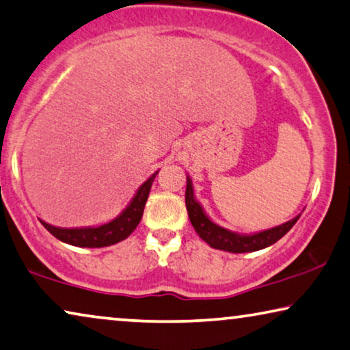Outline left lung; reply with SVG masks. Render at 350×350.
I'll use <instances>...</instances> for the list:
<instances>
[{
	"mask_svg": "<svg viewBox=\"0 0 350 350\" xmlns=\"http://www.w3.org/2000/svg\"><path fill=\"white\" fill-rule=\"evenodd\" d=\"M185 200L191 224L202 240L208 243V245L211 247H215V250L227 252H252L263 250V247L273 245V243H276L280 238L284 237L287 232L292 229L293 224L298 221V217H300L297 216L293 217L292 221L286 222V224L278 226L275 229L270 230L259 232V234L254 235H237L234 232H229L222 229L219 226H216L215 222H211L208 217H206L204 210H202V206L197 204L194 199V194H192V183L189 178H187L186 185Z\"/></svg>",
	"mask_w": 350,
	"mask_h": 350,
	"instance_id": "obj_1",
	"label": "left lung"
}]
</instances>
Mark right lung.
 <instances>
[{
    "instance_id": "right-lung-1",
    "label": "right lung",
    "mask_w": 350,
    "mask_h": 350,
    "mask_svg": "<svg viewBox=\"0 0 350 350\" xmlns=\"http://www.w3.org/2000/svg\"><path fill=\"white\" fill-rule=\"evenodd\" d=\"M156 175H158V172L151 175L140 186V189L137 191V194H135L128 208L121 213L116 219L107 222V224L99 227H88V229H59V227H53L44 221L40 222L55 238L68 243V245L80 247H104L115 245V243L123 241L124 238H128L135 230V227L139 226Z\"/></svg>"
}]
</instances>
